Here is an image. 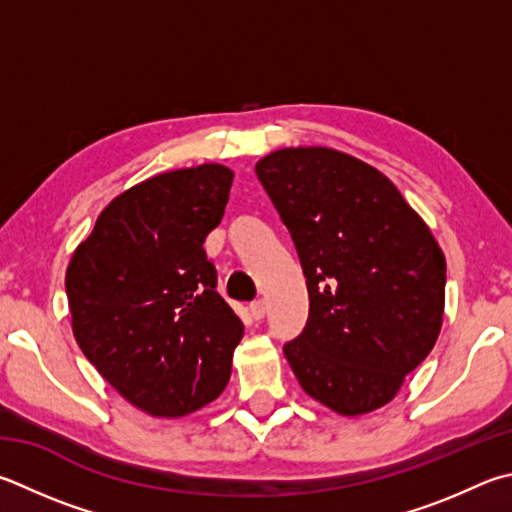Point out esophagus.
<instances>
[{"mask_svg":"<svg viewBox=\"0 0 512 512\" xmlns=\"http://www.w3.org/2000/svg\"><path fill=\"white\" fill-rule=\"evenodd\" d=\"M250 315H253L255 320H262L264 315H266V304H264V300H255V302H250Z\"/></svg>","mask_w":512,"mask_h":512,"instance_id":"34e87169","label":"esophagus"}]
</instances>
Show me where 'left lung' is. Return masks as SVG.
<instances>
[{
    "label": "left lung",
    "instance_id": "left-lung-1",
    "mask_svg": "<svg viewBox=\"0 0 512 512\" xmlns=\"http://www.w3.org/2000/svg\"><path fill=\"white\" fill-rule=\"evenodd\" d=\"M291 232L309 318L284 345L302 389L345 416L392 401L441 331L445 257L374 167L327 147L273 152L255 167Z\"/></svg>",
    "mask_w": 512,
    "mask_h": 512
}]
</instances>
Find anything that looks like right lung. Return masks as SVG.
I'll list each match as a JSON object with an SVG mask.
<instances>
[{
  "instance_id": "1",
  "label": "right lung",
  "mask_w": 512,
  "mask_h": 512,
  "mask_svg": "<svg viewBox=\"0 0 512 512\" xmlns=\"http://www.w3.org/2000/svg\"><path fill=\"white\" fill-rule=\"evenodd\" d=\"M232 172L152 176L100 212L67 268L82 353L129 403L185 416L224 392L241 322L217 293L203 241L224 217Z\"/></svg>"
}]
</instances>
